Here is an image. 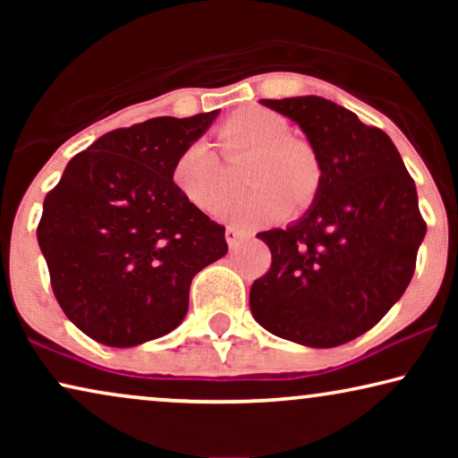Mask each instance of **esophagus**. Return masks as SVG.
<instances>
[{
  "label": "esophagus",
  "mask_w": 458,
  "mask_h": 458,
  "mask_svg": "<svg viewBox=\"0 0 458 458\" xmlns=\"http://www.w3.org/2000/svg\"><path fill=\"white\" fill-rule=\"evenodd\" d=\"M243 235H246V233H243L242 229L233 227V225H229V227L225 229V237H227V243H229L231 250H235L237 246H240V242H242Z\"/></svg>",
  "instance_id": "obj_1"
}]
</instances>
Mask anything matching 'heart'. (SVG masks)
<instances>
[{"label":"heart","instance_id":"obj_1","mask_svg":"<svg viewBox=\"0 0 458 458\" xmlns=\"http://www.w3.org/2000/svg\"><path fill=\"white\" fill-rule=\"evenodd\" d=\"M225 158L250 154L242 196L227 208L242 225H268L315 202L323 185V160L309 140L290 135V123L277 112L246 106L216 127ZM173 181L181 196L202 212H215L227 198V168L216 149L206 141H193L177 156Z\"/></svg>","mask_w":458,"mask_h":458}]
</instances>
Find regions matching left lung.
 Listing matches in <instances>:
<instances>
[{
    "mask_svg": "<svg viewBox=\"0 0 458 458\" xmlns=\"http://www.w3.org/2000/svg\"><path fill=\"white\" fill-rule=\"evenodd\" d=\"M300 124L323 160L312 208L262 231L271 268L250 290L256 321L310 348L375 327L409 287L425 237L415 181L396 146L354 112L317 96L262 99Z\"/></svg>",
    "mask_w": 458,
    "mask_h": 458,
    "instance_id": "1",
    "label": "left lung"
}]
</instances>
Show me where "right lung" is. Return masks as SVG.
Masks as SVG:
<instances>
[{"mask_svg": "<svg viewBox=\"0 0 458 458\" xmlns=\"http://www.w3.org/2000/svg\"><path fill=\"white\" fill-rule=\"evenodd\" d=\"M218 110L110 131L68 162L43 199L37 240L64 315L129 348L183 321L193 275L227 254L225 227L181 196L177 156Z\"/></svg>", "mask_w": 458, "mask_h": 458, "instance_id": "right-lung-1", "label": "right lung"}]
</instances>
